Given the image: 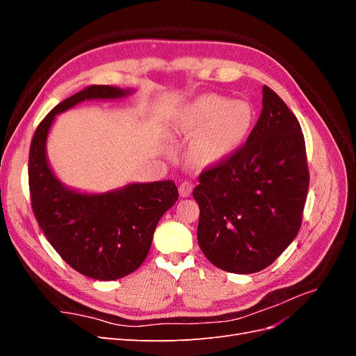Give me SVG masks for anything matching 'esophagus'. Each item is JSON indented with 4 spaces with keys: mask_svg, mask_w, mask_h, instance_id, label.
<instances>
[{
    "mask_svg": "<svg viewBox=\"0 0 356 356\" xmlns=\"http://www.w3.org/2000/svg\"><path fill=\"white\" fill-rule=\"evenodd\" d=\"M193 191V184L188 181H184L179 184V196L181 197H188Z\"/></svg>",
    "mask_w": 356,
    "mask_h": 356,
    "instance_id": "1",
    "label": "esophagus"
}]
</instances>
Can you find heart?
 <instances>
[{"label":"heart","mask_w":356,"mask_h":356,"mask_svg":"<svg viewBox=\"0 0 356 356\" xmlns=\"http://www.w3.org/2000/svg\"><path fill=\"white\" fill-rule=\"evenodd\" d=\"M254 113L250 104L224 96L204 95L182 115L181 129L199 134L190 148V156L199 166H209L229 157L239 148L250 132Z\"/></svg>","instance_id":"b5f03b06"}]
</instances>
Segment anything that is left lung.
<instances>
[{
	"label": "left lung",
	"mask_w": 356,
	"mask_h": 356,
	"mask_svg": "<svg viewBox=\"0 0 356 356\" xmlns=\"http://www.w3.org/2000/svg\"><path fill=\"white\" fill-rule=\"evenodd\" d=\"M309 188L305 136L297 117L270 89L246 143L199 175L197 242L225 272L255 273L294 241Z\"/></svg>",
	"instance_id": "8db88e82"
}]
</instances>
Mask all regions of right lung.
Here are the masks:
<instances>
[{"mask_svg":"<svg viewBox=\"0 0 356 356\" xmlns=\"http://www.w3.org/2000/svg\"><path fill=\"white\" fill-rule=\"evenodd\" d=\"M127 93L102 84L70 96L42 118L29 148L31 207L38 225L62 260L98 281H115L143 264L161 215L178 200V188L174 181H156L105 195L72 191L49 168L46 138L55 115L75 104Z\"/></svg>","mask_w":356,"mask_h":356,"instance_id":"1","label":"right lung"}]
</instances>
